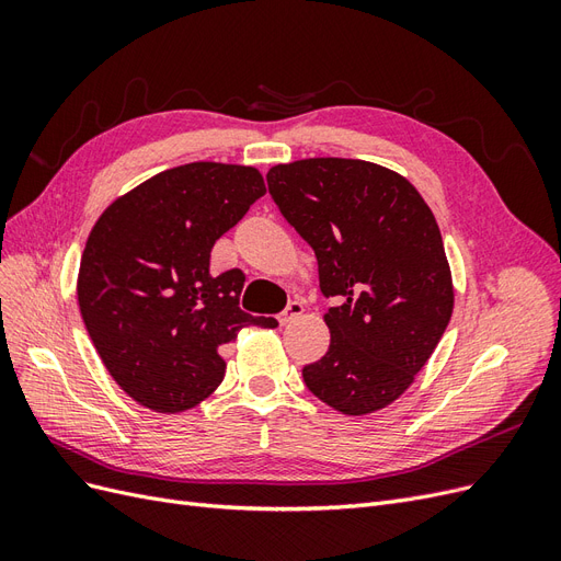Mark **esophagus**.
<instances>
[{"mask_svg":"<svg viewBox=\"0 0 561 561\" xmlns=\"http://www.w3.org/2000/svg\"><path fill=\"white\" fill-rule=\"evenodd\" d=\"M301 313H304L301 301H290V304H287V309L283 313H278V322H280V325H287V322L297 320Z\"/></svg>","mask_w":561,"mask_h":561,"instance_id":"34e87169","label":"esophagus"}]
</instances>
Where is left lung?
<instances>
[{
  "label": "left lung",
  "mask_w": 561,
  "mask_h": 561,
  "mask_svg": "<svg viewBox=\"0 0 561 561\" xmlns=\"http://www.w3.org/2000/svg\"><path fill=\"white\" fill-rule=\"evenodd\" d=\"M268 194L318 260L330 348L301 369L332 410L379 412L412 386L454 311L451 268L414 184L360 159H301L266 173Z\"/></svg>",
  "instance_id": "1"
}]
</instances>
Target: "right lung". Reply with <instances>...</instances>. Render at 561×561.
Segmentation results:
<instances>
[{"mask_svg":"<svg viewBox=\"0 0 561 561\" xmlns=\"http://www.w3.org/2000/svg\"><path fill=\"white\" fill-rule=\"evenodd\" d=\"M266 194L252 165L196 161L145 180L93 225L77 297L112 379L147 410H192L222 383L219 348L274 318L239 309L241 268L210 274V250Z\"/></svg>","mask_w":561,"mask_h":561,"instance_id":"right-lung-1","label":"right lung"}]
</instances>
